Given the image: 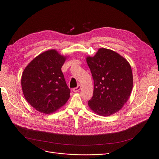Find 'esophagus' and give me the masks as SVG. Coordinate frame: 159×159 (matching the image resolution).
<instances>
[{
    "label": "esophagus",
    "instance_id": "1",
    "mask_svg": "<svg viewBox=\"0 0 159 159\" xmlns=\"http://www.w3.org/2000/svg\"><path fill=\"white\" fill-rule=\"evenodd\" d=\"M80 89H81V86H80V85H79L77 87H75V88L73 89V91L74 93H77V92L79 91V90H80Z\"/></svg>",
    "mask_w": 159,
    "mask_h": 159
}]
</instances>
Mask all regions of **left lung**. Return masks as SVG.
Instances as JSON below:
<instances>
[{"label":"left lung","instance_id":"1","mask_svg":"<svg viewBox=\"0 0 159 159\" xmlns=\"http://www.w3.org/2000/svg\"><path fill=\"white\" fill-rule=\"evenodd\" d=\"M86 61L94 80V92L88 105L96 114L108 116L120 111L128 101L133 88L129 62L118 53L99 48Z\"/></svg>","mask_w":159,"mask_h":159}]
</instances>
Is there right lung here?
<instances>
[{"instance_id": "1", "label": "right lung", "mask_w": 159, "mask_h": 159, "mask_svg": "<svg viewBox=\"0 0 159 159\" xmlns=\"http://www.w3.org/2000/svg\"><path fill=\"white\" fill-rule=\"evenodd\" d=\"M66 58L55 50H48L34 58L22 72L24 96L38 111L50 114L69 99L70 90L61 69Z\"/></svg>"}]
</instances>
